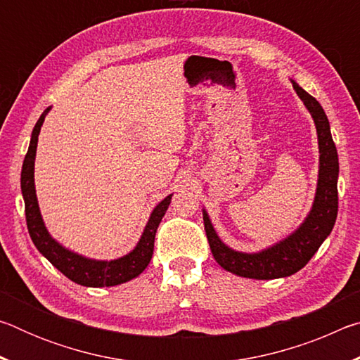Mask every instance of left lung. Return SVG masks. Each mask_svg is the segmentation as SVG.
<instances>
[{
    "label": "left lung",
    "instance_id": "1",
    "mask_svg": "<svg viewBox=\"0 0 360 360\" xmlns=\"http://www.w3.org/2000/svg\"><path fill=\"white\" fill-rule=\"evenodd\" d=\"M297 95L311 112L319 139V181L313 210L307 221L288 240L259 254L231 251L219 240L210 217L203 212V222L211 252L224 270L243 278L276 279L290 276L308 264L335 225L338 212V154L330 135L327 115L314 96L294 82Z\"/></svg>",
    "mask_w": 360,
    "mask_h": 360
}]
</instances>
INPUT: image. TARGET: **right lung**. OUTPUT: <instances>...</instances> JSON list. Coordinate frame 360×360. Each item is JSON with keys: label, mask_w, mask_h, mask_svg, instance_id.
Listing matches in <instances>:
<instances>
[{"label": "right lung", "mask_w": 360, "mask_h": 360, "mask_svg": "<svg viewBox=\"0 0 360 360\" xmlns=\"http://www.w3.org/2000/svg\"><path fill=\"white\" fill-rule=\"evenodd\" d=\"M49 108L46 109L39 120L36 122L32 141H30V148L23 160L22 167V193L23 200H25V217H27V227L28 233L32 236L34 246L38 251L44 255V257L51 262V264L63 273V275L81 285H87V288H109V285H117L125 281H130L131 278L138 276L139 273L144 271V268L149 265L152 259V252H154V240L155 231L158 224H160L162 217L165 216L168 210V205L172 202V195L157 205V208L152 211L149 217V222L146 225L144 233L139 240L138 246L133 251L120 257L117 260L111 262H98L85 259L82 255H77L75 252L66 251L65 248L58 245L56 240L51 238L47 233L42 222L38 200H36L34 192V179H33V169H34V155H36V144H38V135L41 131V125L44 122L46 114Z\"/></svg>", "instance_id": "1"}]
</instances>
